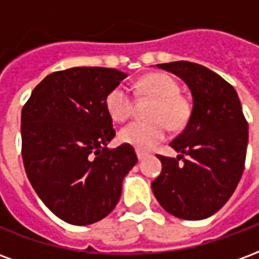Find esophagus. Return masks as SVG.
I'll return each instance as SVG.
<instances>
[{
    "label": "esophagus",
    "instance_id": "1",
    "mask_svg": "<svg viewBox=\"0 0 259 259\" xmlns=\"http://www.w3.org/2000/svg\"><path fill=\"white\" fill-rule=\"evenodd\" d=\"M147 155H148V154H146V152L137 151V158H139V161H143L144 158H147Z\"/></svg>",
    "mask_w": 259,
    "mask_h": 259
}]
</instances>
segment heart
<instances>
[{"label":"heart","instance_id":"b5f03b06","mask_svg":"<svg viewBox=\"0 0 259 259\" xmlns=\"http://www.w3.org/2000/svg\"><path fill=\"white\" fill-rule=\"evenodd\" d=\"M137 89L141 94L151 97L155 104L150 111V122H133L120 130L119 139L139 151H150L166 139L168 124L172 129L185 126L190 116V108L180 97V85L166 73L147 74ZM107 111L115 122H124L135 112V98L127 85L119 84L107 97Z\"/></svg>","mask_w":259,"mask_h":259}]
</instances>
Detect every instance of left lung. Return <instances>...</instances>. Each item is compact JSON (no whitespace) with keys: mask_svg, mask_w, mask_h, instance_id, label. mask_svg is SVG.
Listing matches in <instances>:
<instances>
[{"mask_svg":"<svg viewBox=\"0 0 259 259\" xmlns=\"http://www.w3.org/2000/svg\"><path fill=\"white\" fill-rule=\"evenodd\" d=\"M157 68L172 72L189 85L193 109L185 130L169 144L179 152L178 158L157 155L162 170L151 183L152 193L174 217L205 219L226 204L239 185L248 124L233 85L218 73L187 61Z\"/></svg>","mask_w":259,"mask_h":259,"instance_id":"8db88e82","label":"left lung"}]
</instances>
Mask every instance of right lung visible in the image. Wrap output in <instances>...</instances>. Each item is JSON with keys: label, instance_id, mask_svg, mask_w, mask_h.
<instances>
[{"label": "right lung", "instance_id": "right-lung-1", "mask_svg": "<svg viewBox=\"0 0 259 259\" xmlns=\"http://www.w3.org/2000/svg\"><path fill=\"white\" fill-rule=\"evenodd\" d=\"M127 77L112 68L79 66L48 74L22 109V157L33 189L70 225H91L118 204L124 176L137 162L115 137L108 94Z\"/></svg>", "mask_w": 259, "mask_h": 259}]
</instances>
